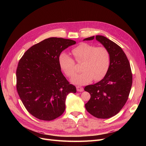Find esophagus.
<instances>
[{"mask_svg":"<svg viewBox=\"0 0 146 146\" xmlns=\"http://www.w3.org/2000/svg\"><path fill=\"white\" fill-rule=\"evenodd\" d=\"M76 88H77V91H78V92H82L84 90H83V88L80 86H76Z\"/></svg>","mask_w":146,"mask_h":146,"instance_id":"34e87169","label":"esophagus"}]
</instances>
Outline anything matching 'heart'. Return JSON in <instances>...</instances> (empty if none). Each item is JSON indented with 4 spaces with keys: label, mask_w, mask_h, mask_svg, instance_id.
Instances as JSON below:
<instances>
[{
    "label": "heart",
    "mask_w": 146,
    "mask_h": 146,
    "mask_svg": "<svg viewBox=\"0 0 146 146\" xmlns=\"http://www.w3.org/2000/svg\"><path fill=\"white\" fill-rule=\"evenodd\" d=\"M75 60L82 63V72L72 79L77 85H86L92 80L99 81L107 75L110 66V54L107 48L97 47L83 42L72 50ZM60 68L69 77L76 73V62L66 53H61L58 58Z\"/></svg>",
    "instance_id": "1"
}]
</instances>
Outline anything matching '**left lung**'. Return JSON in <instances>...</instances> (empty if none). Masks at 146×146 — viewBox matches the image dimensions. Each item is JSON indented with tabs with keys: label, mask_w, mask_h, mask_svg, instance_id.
<instances>
[{
	"label": "left lung",
	"mask_w": 146,
	"mask_h": 146,
	"mask_svg": "<svg viewBox=\"0 0 146 146\" xmlns=\"http://www.w3.org/2000/svg\"><path fill=\"white\" fill-rule=\"evenodd\" d=\"M94 38V36L83 40ZM96 39L107 48L111 60L102 80L85 87L84 90L91 95L85 108L97 118L107 119L117 114L127 102L132 85V73L129 60L120 46L101 35H97Z\"/></svg>",
	"instance_id": "obj_1"
}]
</instances>
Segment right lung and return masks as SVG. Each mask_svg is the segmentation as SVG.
Returning <instances> with one entry per match:
<instances>
[{
	"label": "right lung",
	"mask_w": 146,
	"mask_h": 146,
	"mask_svg": "<svg viewBox=\"0 0 146 146\" xmlns=\"http://www.w3.org/2000/svg\"><path fill=\"white\" fill-rule=\"evenodd\" d=\"M76 42L49 38L29 48L16 70V89L27 111L40 120L52 121L65 110L66 96L76 88L61 71L58 58L63 50Z\"/></svg>",
	"instance_id": "add662e5"
}]
</instances>
